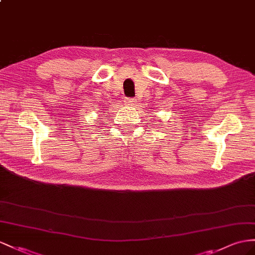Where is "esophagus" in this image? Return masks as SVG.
Wrapping results in <instances>:
<instances>
[{"label":"esophagus","instance_id":"obj_1","mask_svg":"<svg viewBox=\"0 0 255 255\" xmlns=\"http://www.w3.org/2000/svg\"><path fill=\"white\" fill-rule=\"evenodd\" d=\"M125 103L127 104V106H134L135 100L133 99V98H126Z\"/></svg>","mask_w":255,"mask_h":255}]
</instances>
